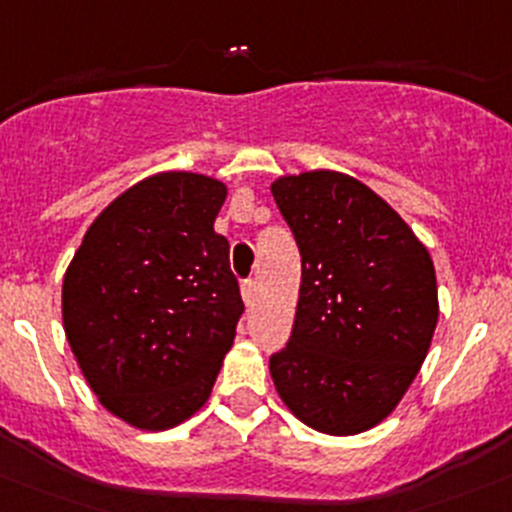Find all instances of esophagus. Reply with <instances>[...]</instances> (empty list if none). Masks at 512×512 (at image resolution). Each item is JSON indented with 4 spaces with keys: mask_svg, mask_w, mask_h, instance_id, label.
Instances as JSON below:
<instances>
[{
    "mask_svg": "<svg viewBox=\"0 0 512 512\" xmlns=\"http://www.w3.org/2000/svg\"><path fill=\"white\" fill-rule=\"evenodd\" d=\"M241 296H243V304L251 306L253 299H256V281H243L241 284Z\"/></svg>",
    "mask_w": 512,
    "mask_h": 512,
    "instance_id": "1",
    "label": "esophagus"
}]
</instances>
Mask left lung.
Segmentation results:
<instances>
[{"label":"left lung","instance_id":"obj_1","mask_svg":"<svg viewBox=\"0 0 512 512\" xmlns=\"http://www.w3.org/2000/svg\"><path fill=\"white\" fill-rule=\"evenodd\" d=\"M271 193L294 231L301 286L286 349L269 362L281 402L324 435L389 417L435 334V264L405 218L339 170L281 175Z\"/></svg>","mask_w":512,"mask_h":512}]
</instances>
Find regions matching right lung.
Masks as SVG:
<instances>
[{
	"label": "right lung",
	"instance_id": "add662e5",
	"mask_svg": "<svg viewBox=\"0 0 512 512\" xmlns=\"http://www.w3.org/2000/svg\"><path fill=\"white\" fill-rule=\"evenodd\" d=\"M226 196L211 175H148L102 208L67 266L65 337L100 405L130 427L196 415L233 347L243 301L213 231Z\"/></svg>",
	"mask_w": 512,
	"mask_h": 512
}]
</instances>
